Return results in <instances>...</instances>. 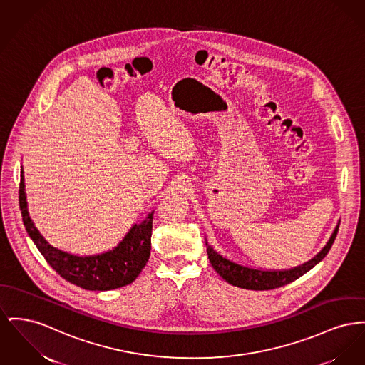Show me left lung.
I'll return each mask as SVG.
<instances>
[{
	"label": "left lung",
	"mask_w": 365,
	"mask_h": 365,
	"mask_svg": "<svg viewBox=\"0 0 365 365\" xmlns=\"http://www.w3.org/2000/svg\"><path fill=\"white\" fill-rule=\"evenodd\" d=\"M338 230H339V226H336L334 235L331 236L327 245L322 248V252L317 254L312 260L306 262L304 264L298 266L295 269L281 270V272H263V270L250 269V267L237 264L235 262H230L229 259L219 255L208 244L207 240H205V245H207L208 259H210L212 267L225 281H227L232 285L240 287V288H245V289L267 291V289L279 288L282 285H287V284L299 279L304 273L312 270L319 262H322L325 255L329 252V250L336 238V235H338Z\"/></svg>",
	"instance_id": "obj_1"
}]
</instances>
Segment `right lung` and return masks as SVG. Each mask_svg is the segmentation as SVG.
I'll use <instances>...</instances> for the list:
<instances>
[{
  "label": "right lung",
  "instance_id": "1",
  "mask_svg": "<svg viewBox=\"0 0 365 365\" xmlns=\"http://www.w3.org/2000/svg\"><path fill=\"white\" fill-rule=\"evenodd\" d=\"M19 207L29 236L49 266L61 277L84 289L108 291L125 287L139 276L150 257L153 212L140 225H135L113 251L93 257H77L52 247L34 226L27 211L23 171Z\"/></svg>",
  "mask_w": 365,
  "mask_h": 365
}]
</instances>
